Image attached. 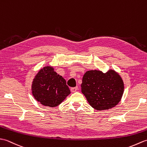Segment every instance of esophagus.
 Masks as SVG:
<instances>
[{"label": "esophagus", "mask_w": 147, "mask_h": 147, "mask_svg": "<svg viewBox=\"0 0 147 147\" xmlns=\"http://www.w3.org/2000/svg\"><path fill=\"white\" fill-rule=\"evenodd\" d=\"M78 90V86H76V87H73V88H71V91L72 92H76Z\"/></svg>", "instance_id": "esophagus-1"}]
</instances>
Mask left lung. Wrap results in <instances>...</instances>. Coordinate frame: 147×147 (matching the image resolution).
Instances as JSON below:
<instances>
[{
	"label": "left lung",
	"instance_id": "1",
	"mask_svg": "<svg viewBox=\"0 0 147 147\" xmlns=\"http://www.w3.org/2000/svg\"><path fill=\"white\" fill-rule=\"evenodd\" d=\"M82 92L93 108L108 110L120 102L124 92V83L117 72L98 70L86 71L82 80Z\"/></svg>",
	"mask_w": 147,
	"mask_h": 147
}]
</instances>
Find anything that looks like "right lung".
<instances>
[{"label":"right lung","mask_w":147,"mask_h":147,"mask_svg":"<svg viewBox=\"0 0 147 147\" xmlns=\"http://www.w3.org/2000/svg\"><path fill=\"white\" fill-rule=\"evenodd\" d=\"M51 66L41 69L33 79L32 94L37 101L45 106L54 107L70 94L65 80Z\"/></svg>","instance_id":"obj_1"}]
</instances>
